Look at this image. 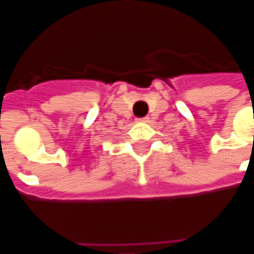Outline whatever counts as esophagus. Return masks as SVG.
Returning <instances> with one entry per match:
<instances>
[{"instance_id": "obj_1", "label": "esophagus", "mask_w": 254, "mask_h": 254, "mask_svg": "<svg viewBox=\"0 0 254 254\" xmlns=\"http://www.w3.org/2000/svg\"><path fill=\"white\" fill-rule=\"evenodd\" d=\"M137 121L138 122H148L149 118L148 117H144V118H137Z\"/></svg>"}]
</instances>
